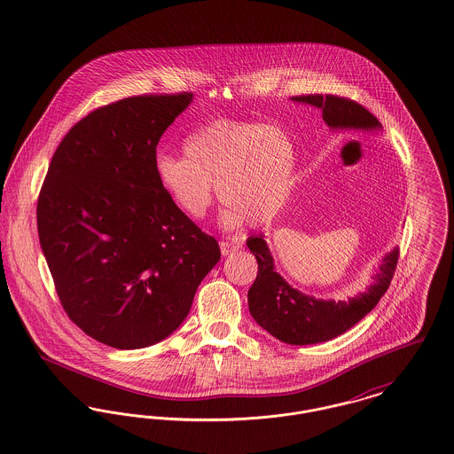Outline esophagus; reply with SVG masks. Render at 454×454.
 <instances>
[{"label":"esophagus","mask_w":454,"mask_h":454,"mask_svg":"<svg viewBox=\"0 0 454 454\" xmlns=\"http://www.w3.org/2000/svg\"><path fill=\"white\" fill-rule=\"evenodd\" d=\"M219 248H221V254L226 257V255H231L233 252L239 250V245L231 243V241H221V243H219Z\"/></svg>","instance_id":"esophagus-1"}]
</instances>
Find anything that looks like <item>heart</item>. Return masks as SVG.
I'll return each instance as SVG.
<instances>
[{
  "mask_svg": "<svg viewBox=\"0 0 454 454\" xmlns=\"http://www.w3.org/2000/svg\"><path fill=\"white\" fill-rule=\"evenodd\" d=\"M184 154H158L154 175L173 206L191 219L206 216L215 192L226 202L221 221L267 224L286 206L296 173V146L278 126L215 121L191 134Z\"/></svg>",
  "mask_w": 454,
  "mask_h": 454,
  "instance_id": "1",
  "label": "heart"
}]
</instances>
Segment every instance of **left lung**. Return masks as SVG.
Masks as SVG:
<instances>
[{"label": "left lung", "instance_id": "obj_1", "mask_svg": "<svg viewBox=\"0 0 454 454\" xmlns=\"http://www.w3.org/2000/svg\"><path fill=\"white\" fill-rule=\"evenodd\" d=\"M293 100L320 108L330 129H381L380 121L350 98L317 93L293 97ZM247 245L259 263L257 279L248 291V309L262 328L291 346L332 340L361 322L387 293L400 255L398 247L385 255L380 270L372 276L374 282L364 293L346 301H325L302 294L282 279L262 235L248 238Z\"/></svg>", "mask_w": 454, "mask_h": 454}]
</instances>
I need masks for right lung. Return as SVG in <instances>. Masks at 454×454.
Masks as SVG:
<instances>
[{
	"instance_id": "obj_1",
	"label": "right lung",
	"mask_w": 454,
	"mask_h": 454,
	"mask_svg": "<svg viewBox=\"0 0 454 454\" xmlns=\"http://www.w3.org/2000/svg\"><path fill=\"white\" fill-rule=\"evenodd\" d=\"M192 93L139 95L97 108L54 153L37 230L67 317L114 348L173 333L221 257L154 175L156 146Z\"/></svg>"
}]
</instances>
